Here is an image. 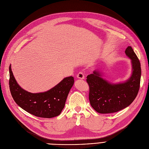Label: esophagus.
Here are the masks:
<instances>
[{
    "instance_id": "esophagus-1",
    "label": "esophagus",
    "mask_w": 149,
    "mask_h": 149,
    "mask_svg": "<svg viewBox=\"0 0 149 149\" xmlns=\"http://www.w3.org/2000/svg\"><path fill=\"white\" fill-rule=\"evenodd\" d=\"M77 78L79 79H84V73L82 72H79L77 74Z\"/></svg>"
}]
</instances>
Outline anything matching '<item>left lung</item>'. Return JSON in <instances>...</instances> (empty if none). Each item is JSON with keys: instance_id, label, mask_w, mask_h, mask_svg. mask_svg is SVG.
<instances>
[{"instance_id": "left-lung-1", "label": "left lung", "mask_w": 149, "mask_h": 149, "mask_svg": "<svg viewBox=\"0 0 149 149\" xmlns=\"http://www.w3.org/2000/svg\"><path fill=\"white\" fill-rule=\"evenodd\" d=\"M125 54L131 59L132 73L125 82L111 84L103 79L102 73L95 70L87 76L89 86V101L91 107L100 113H111L130 105L136 98L140 87L141 63L133 48L129 46Z\"/></svg>"}]
</instances>
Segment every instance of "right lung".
I'll return each mask as SVG.
<instances>
[{
    "instance_id": "1",
    "label": "right lung",
    "mask_w": 149,
    "mask_h": 149,
    "mask_svg": "<svg viewBox=\"0 0 149 149\" xmlns=\"http://www.w3.org/2000/svg\"><path fill=\"white\" fill-rule=\"evenodd\" d=\"M9 71L11 94L20 107L40 118H51L61 114L64 108L69 91L74 84L73 77H65L47 91L32 93L19 86L14 77L11 65Z\"/></svg>"
}]
</instances>
